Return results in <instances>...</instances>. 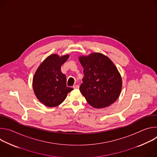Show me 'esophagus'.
Here are the masks:
<instances>
[{"label": "esophagus", "instance_id": "1", "mask_svg": "<svg viewBox=\"0 0 157 157\" xmlns=\"http://www.w3.org/2000/svg\"><path fill=\"white\" fill-rule=\"evenodd\" d=\"M73 87L74 89H78L79 87V86L78 84H76V85H74Z\"/></svg>", "mask_w": 157, "mask_h": 157}]
</instances>
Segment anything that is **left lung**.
<instances>
[{
	"mask_svg": "<svg viewBox=\"0 0 157 157\" xmlns=\"http://www.w3.org/2000/svg\"><path fill=\"white\" fill-rule=\"evenodd\" d=\"M84 78L79 90L94 108H104L114 103L122 89L121 76L114 64L105 55L94 53L81 56Z\"/></svg>",
	"mask_w": 157,
	"mask_h": 157,
	"instance_id": "8db88e82",
	"label": "left lung"
}]
</instances>
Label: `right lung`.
Here are the masks:
<instances>
[{"label":"right lung","instance_id":"obj_1","mask_svg":"<svg viewBox=\"0 0 157 157\" xmlns=\"http://www.w3.org/2000/svg\"><path fill=\"white\" fill-rule=\"evenodd\" d=\"M68 57L69 55L49 56L40 64L34 75V93L46 106L52 107L59 105L73 89L67 86L66 75L61 71V65Z\"/></svg>","mask_w":157,"mask_h":157}]
</instances>
